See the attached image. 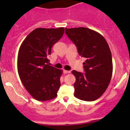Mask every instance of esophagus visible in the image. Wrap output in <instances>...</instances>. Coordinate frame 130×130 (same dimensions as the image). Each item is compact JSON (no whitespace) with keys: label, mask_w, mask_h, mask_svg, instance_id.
Segmentation results:
<instances>
[{"label":"esophagus","mask_w":130,"mask_h":130,"mask_svg":"<svg viewBox=\"0 0 130 130\" xmlns=\"http://www.w3.org/2000/svg\"><path fill=\"white\" fill-rule=\"evenodd\" d=\"M63 73H70V71H69V70H63Z\"/></svg>","instance_id":"34e87169"}]
</instances>
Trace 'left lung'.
Segmentation results:
<instances>
[{
	"label": "left lung",
	"instance_id": "left-lung-1",
	"mask_svg": "<svg viewBox=\"0 0 130 130\" xmlns=\"http://www.w3.org/2000/svg\"><path fill=\"white\" fill-rule=\"evenodd\" d=\"M65 33L77 46L78 55L86 58V73L73 70L75 98L93 101L108 87L112 73V56L106 40L101 34L86 27L65 28Z\"/></svg>",
	"mask_w": 130,
	"mask_h": 130
}]
</instances>
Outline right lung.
Here are the masks:
<instances>
[{"mask_svg": "<svg viewBox=\"0 0 130 130\" xmlns=\"http://www.w3.org/2000/svg\"><path fill=\"white\" fill-rule=\"evenodd\" d=\"M64 31V27L35 29L19 48V77L26 89L37 101H49L57 95L62 70L50 66L48 57L53 44L62 37Z\"/></svg>", "mask_w": 130, "mask_h": 130, "instance_id": "right-lung-1", "label": "right lung"}]
</instances>
